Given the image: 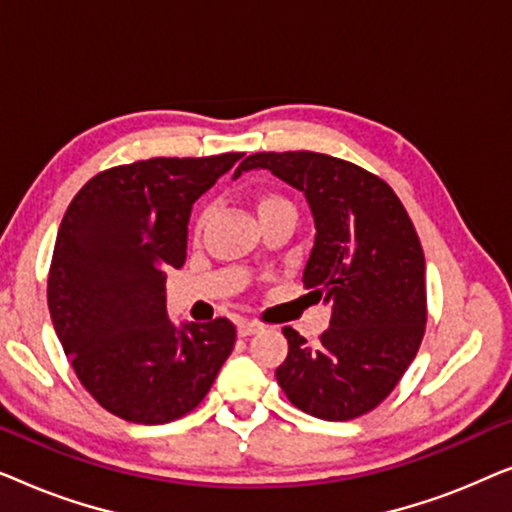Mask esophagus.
Listing matches in <instances>:
<instances>
[{"instance_id":"obj_1","label":"esophagus","mask_w":512,"mask_h":512,"mask_svg":"<svg viewBox=\"0 0 512 512\" xmlns=\"http://www.w3.org/2000/svg\"><path fill=\"white\" fill-rule=\"evenodd\" d=\"M258 328L261 326H258L256 321H249V319L237 321V335H240V338H249V335H254Z\"/></svg>"}]
</instances>
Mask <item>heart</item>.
<instances>
[{
    "label": "heart",
    "mask_w": 512,
    "mask_h": 512,
    "mask_svg": "<svg viewBox=\"0 0 512 512\" xmlns=\"http://www.w3.org/2000/svg\"><path fill=\"white\" fill-rule=\"evenodd\" d=\"M284 209H293V202L286 198V195L277 193V191H263L256 195L258 219H265V216H270V214L284 212ZM202 223H205V216L198 221V228H202Z\"/></svg>",
    "instance_id": "1"
}]
</instances>
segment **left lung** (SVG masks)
I'll list each match as a JSON object with an SVG mask.
<instances>
[{"label": "left lung", "mask_w": 512, "mask_h": 512, "mask_svg": "<svg viewBox=\"0 0 512 512\" xmlns=\"http://www.w3.org/2000/svg\"><path fill=\"white\" fill-rule=\"evenodd\" d=\"M258 167L305 193L317 235L303 284L333 305L317 347L284 328L289 354L275 373L279 387L326 422L366 415L394 391L424 338L426 263L417 230L387 181L347 160L254 153L233 179Z\"/></svg>", "instance_id": "obj_1"}]
</instances>
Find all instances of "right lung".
I'll return each mask as SVG.
<instances>
[{
  "mask_svg": "<svg viewBox=\"0 0 512 512\" xmlns=\"http://www.w3.org/2000/svg\"><path fill=\"white\" fill-rule=\"evenodd\" d=\"M240 158L137 160L95 174L69 202L48 310L79 382L125 422L188 415L233 352L228 319L181 328L167 319L165 277L186 263L193 202Z\"/></svg>",
  "mask_w": 512,
  "mask_h": 512,
  "instance_id": "1",
  "label": "right lung"
}]
</instances>
